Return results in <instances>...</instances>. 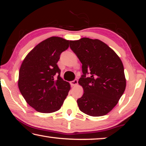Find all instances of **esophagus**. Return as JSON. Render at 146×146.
Listing matches in <instances>:
<instances>
[{"instance_id": "34e87169", "label": "esophagus", "mask_w": 146, "mask_h": 146, "mask_svg": "<svg viewBox=\"0 0 146 146\" xmlns=\"http://www.w3.org/2000/svg\"><path fill=\"white\" fill-rule=\"evenodd\" d=\"M70 84H71V85L72 86H75L76 85L78 84V80H76V79H75V80H74L71 81V82H70Z\"/></svg>"}]
</instances>
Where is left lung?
<instances>
[{"instance_id": "obj_1", "label": "left lung", "mask_w": 146, "mask_h": 146, "mask_svg": "<svg viewBox=\"0 0 146 146\" xmlns=\"http://www.w3.org/2000/svg\"><path fill=\"white\" fill-rule=\"evenodd\" d=\"M70 43L82 64L83 75L78 83L84 94L77 100L79 110L92 117L108 114L117 104L126 86L122 61L98 39L82 38Z\"/></svg>"}]
</instances>
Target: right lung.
Returning <instances> with one entry per match:
<instances>
[{
    "label": "right lung",
    "instance_id": "obj_1",
    "mask_svg": "<svg viewBox=\"0 0 146 146\" xmlns=\"http://www.w3.org/2000/svg\"><path fill=\"white\" fill-rule=\"evenodd\" d=\"M69 44L58 36L47 38L35 47L21 64L19 90L27 103L38 112L59 110L68 95L70 85L60 77L56 64Z\"/></svg>",
    "mask_w": 146,
    "mask_h": 146
}]
</instances>
